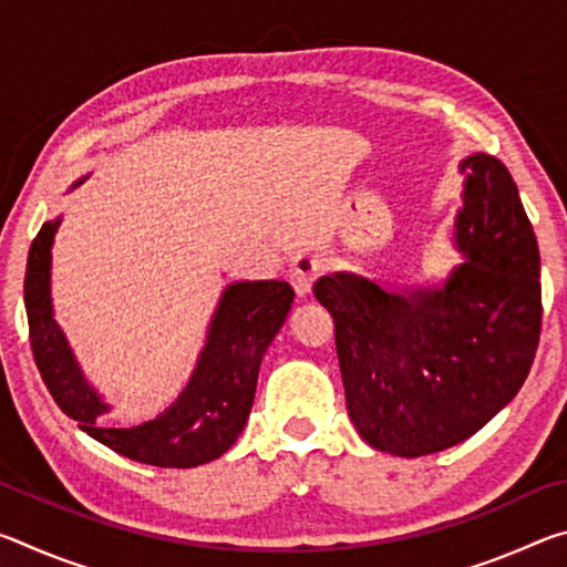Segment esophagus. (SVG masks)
Masks as SVG:
<instances>
[{"instance_id":"1","label":"esophagus","mask_w":567,"mask_h":567,"mask_svg":"<svg viewBox=\"0 0 567 567\" xmlns=\"http://www.w3.org/2000/svg\"><path fill=\"white\" fill-rule=\"evenodd\" d=\"M322 272V257L310 255V252H300L297 257H292L290 262V282L295 287V292L305 297L307 292L312 290L315 277Z\"/></svg>"}]
</instances>
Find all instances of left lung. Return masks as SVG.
Returning a JSON list of instances; mask_svg holds the SVG:
<instances>
[{
  "label": "left lung",
  "mask_w": 567,
  "mask_h": 567,
  "mask_svg": "<svg viewBox=\"0 0 567 567\" xmlns=\"http://www.w3.org/2000/svg\"><path fill=\"white\" fill-rule=\"evenodd\" d=\"M460 262L433 285L330 272L315 297L334 320L344 400L368 445L440 453L487 425L530 372L540 340V252L501 159L460 162Z\"/></svg>",
  "instance_id": "obj_1"
}]
</instances>
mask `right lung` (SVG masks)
Returning a JSON list of instances; mask_svg holds the SVG:
<instances>
[{"label": "right lung", "mask_w": 567, "mask_h": 567, "mask_svg": "<svg viewBox=\"0 0 567 567\" xmlns=\"http://www.w3.org/2000/svg\"><path fill=\"white\" fill-rule=\"evenodd\" d=\"M76 179L74 187H80ZM62 217L44 223L27 257L24 307L30 342L47 390L66 417L97 443L130 460L157 467H197L225 455L243 433L255 400L265 350L287 320L295 290L282 280L227 285L209 320L187 388L155 420L134 427L104 425L112 410L90 385L54 320L52 245Z\"/></svg>", "instance_id": "1"}]
</instances>
